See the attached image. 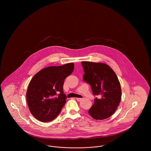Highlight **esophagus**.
<instances>
[{"instance_id": "esophagus-1", "label": "esophagus", "mask_w": 151, "mask_h": 151, "mask_svg": "<svg viewBox=\"0 0 151 151\" xmlns=\"http://www.w3.org/2000/svg\"><path fill=\"white\" fill-rule=\"evenodd\" d=\"M76 100L78 101H80L82 100V99H81V98H76Z\"/></svg>"}]
</instances>
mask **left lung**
<instances>
[{"label":"left lung","instance_id":"obj_1","mask_svg":"<svg viewBox=\"0 0 151 151\" xmlns=\"http://www.w3.org/2000/svg\"><path fill=\"white\" fill-rule=\"evenodd\" d=\"M84 74L83 79L89 84L94 102L88 113L94 119H106L115 112L121 99V88L118 79L108 65L102 63L81 62Z\"/></svg>","mask_w":151,"mask_h":151}]
</instances>
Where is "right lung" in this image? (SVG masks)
Returning a JSON list of instances; mask_svg holds the SVG:
<instances>
[{
  "label": "right lung",
  "instance_id": "right-lung-1",
  "mask_svg": "<svg viewBox=\"0 0 151 151\" xmlns=\"http://www.w3.org/2000/svg\"><path fill=\"white\" fill-rule=\"evenodd\" d=\"M74 64L45 68L31 80L27 92L29 110L42 122L54 119L66 102L63 86L65 79L73 71Z\"/></svg>",
  "mask_w": 151,
  "mask_h": 151
}]
</instances>
